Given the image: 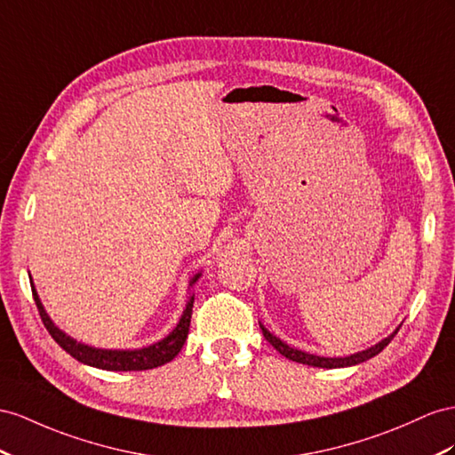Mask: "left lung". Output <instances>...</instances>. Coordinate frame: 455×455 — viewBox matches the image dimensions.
<instances>
[{"mask_svg":"<svg viewBox=\"0 0 455 455\" xmlns=\"http://www.w3.org/2000/svg\"><path fill=\"white\" fill-rule=\"evenodd\" d=\"M259 327L263 331V336L265 340L269 342L278 354H283L286 359L290 361H296V363H304V365H311V367H323V369H340V367H352V365H359L363 363V361L375 357L377 354H380L384 347H387L395 334H398L400 327L395 329L392 334H388L387 339H382L380 342H377L375 346H371L367 349H361V352L357 354H352V355H346V357H321V355H315V354H309V352H301V349L298 347H292L290 344H286L284 340L278 339V336H275L269 329H265V324L259 321Z\"/></svg>","mask_w":455,"mask_h":455,"instance_id":"8db88e82","label":"left lung"}]
</instances>
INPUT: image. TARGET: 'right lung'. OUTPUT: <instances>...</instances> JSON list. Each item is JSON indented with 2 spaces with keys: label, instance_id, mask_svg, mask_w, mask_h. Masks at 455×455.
<instances>
[{
  "label": "right lung",
  "instance_id": "add662e5",
  "mask_svg": "<svg viewBox=\"0 0 455 455\" xmlns=\"http://www.w3.org/2000/svg\"><path fill=\"white\" fill-rule=\"evenodd\" d=\"M200 276H202V271L196 273L190 278V283H188L190 296H188V301H186V307L177 323V327H174L165 336V339H161V340L149 344V346H144V347H134V349H108V347H94V346H88L84 342H78L76 339L68 336L65 331H61L52 321L48 311H45L42 306V299L36 292V286H34V283H32V276H30V286H32L34 301H36L38 311H40V317L45 324V329H48V332L52 334V339L60 344L67 354H71L75 359H78L80 363L90 365V367H98L103 371H146V369H154V367H161V365L169 363L171 359L179 355L186 339H188L192 307H194L192 288Z\"/></svg>",
  "mask_w": 455,
  "mask_h": 455
}]
</instances>
